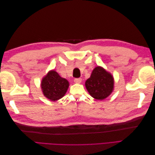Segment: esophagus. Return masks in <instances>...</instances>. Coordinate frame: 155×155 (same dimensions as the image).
<instances>
[{"instance_id":"esophagus-1","label":"esophagus","mask_w":155,"mask_h":155,"mask_svg":"<svg viewBox=\"0 0 155 155\" xmlns=\"http://www.w3.org/2000/svg\"><path fill=\"white\" fill-rule=\"evenodd\" d=\"M81 78H76L74 79V82L76 83H80L81 82Z\"/></svg>"}]
</instances>
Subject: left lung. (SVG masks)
Here are the masks:
<instances>
[{
    "label": "left lung",
    "mask_w": 155,
    "mask_h": 155,
    "mask_svg": "<svg viewBox=\"0 0 155 155\" xmlns=\"http://www.w3.org/2000/svg\"><path fill=\"white\" fill-rule=\"evenodd\" d=\"M85 86L92 97L103 100L109 96L113 90V78L104 68L97 67L93 70L90 78L85 82Z\"/></svg>",
    "instance_id": "obj_1"
}]
</instances>
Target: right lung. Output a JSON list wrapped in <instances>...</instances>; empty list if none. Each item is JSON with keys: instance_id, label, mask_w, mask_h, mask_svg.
<instances>
[{"instance_id": "add662e5", "label": "right lung", "mask_w": 155, "mask_h": 155, "mask_svg": "<svg viewBox=\"0 0 155 155\" xmlns=\"http://www.w3.org/2000/svg\"><path fill=\"white\" fill-rule=\"evenodd\" d=\"M68 86L67 79L62 78L54 70L49 72L41 83L44 95L51 101H56L63 97Z\"/></svg>"}]
</instances>
